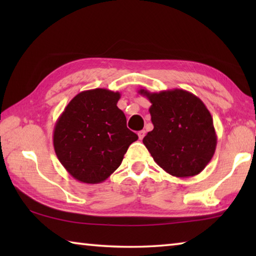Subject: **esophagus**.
Listing matches in <instances>:
<instances>
[{"instance_id":"1","label":"esophagus","mask_w":256,"mask_h":256,"mask_svg":"<svg viewBox=\"0 0 256 256\" xmlns=\"http://www.w3.org/2000/svg\"><path fill=\"white\" fill-rule=\"evenodd\" d=\"M138 138H140V140H142V138H144V136H146L144 130H141V131H138Z\"/></svg>"}]
</instances>
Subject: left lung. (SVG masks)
<instances>
[{
    "label": "left lung",
    "instance_id": "left-lung-1",
    "mask_svg": "<svg viewBox=\"0 0 256 256\" xmlns=\"http://www.w3.org/2000/svg\"><path fill=\"white\" fill-rule=\"evenodd\" d=\"M138 94L151 102L154 130L144 144L159 167L180 178L196 176L204 170L216 151L214 120L200 98L183 89Z\"/></svg>",
    "mask_w": 256,
    "mask_h": 256
}]
</instances>
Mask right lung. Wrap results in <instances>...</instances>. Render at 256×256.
<instances>
[{
  "label": "right lung",
  "instance_id": "1",
  "mask_svg": "<svg viewBox=\"0 0 256 256\" xmlns=\"http://www.w3.org/2000/svg\"><path fill=\"white\" fill-rule=\"evenodd\" d=\"M120 92L97 88L78 94L56 120L53 144L60 162L86 184L106 180L138 136L118 107Z\"/></svg>",
  "mask_w": 256,
  "mask_h": 256
}]
</instances>
